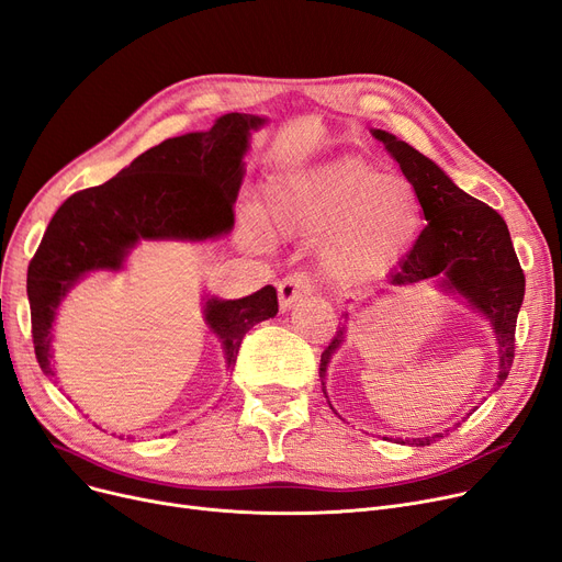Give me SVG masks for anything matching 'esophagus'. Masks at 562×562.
<instances>
[{
  "instance_id": "1",
  "label": "esophagus",
  "mask_w": 562,
  "mask_h": 562,
  "mask_svg": "<svg viewBox=\"0 0 562 562\" xmlns=\"http://www.w3.org/2000/svg\"><path fill=\"white\" fill-rule=\"evenodd\" d=\"M314 291V284L307 276L303 273H294L286 276L280 284H278V301H280V310L286 312L291 305H294L299 299L310 296Z\"/></svg>"
}]
</instances>
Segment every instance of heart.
I'll list each match as a JSON object with an SVG mask.
<instances>
[{
  "instance_id": "1",
  "label": "heart",
  "mask_w": 562,
  "mask_h": 562,
  "mask_svg": "<svg viewBox=\"0 0 562 562\" xmlns=\"http://www.w3.org/2000/svg\"><path fill=\"white\" fill-rule=\"evenodd\" d=\"M423 229L418 190L400 175L358 156L286 169L273 177L246 236L261 246L271 236L319 238L324 276L339 286L368 284L411 250Z\"/></svg>"
}]
</instances>
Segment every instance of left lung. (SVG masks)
Returning a JSON list of instances; mask_svg holds the SVG:
<instances>
[{"label": "left lung", "mask_w": 562, "mask_h": 562, "mask_svg": "<svg viewBox=\"0 0 562 562\" xmlns=\"http://www.w3.org/2000/svg\"><path fill=\"white\" fill-rule=\"evenodd\" d=\"M372 135L383 142L385 151L400 162L402 175L418 190L427 221L416 246L411 248L406 259H402L397 271L390 276V284L408 286L438 274V286L480 312L492 324L496 335L498 376L494 390H498L509 374L512 360H515V328L526 291V278L515 246H512L507 225L492 206L454 186L441 167L413 149L411 144L381 128H372ZM345 319H349V314H345ZM345 339L347 324H341L322 353L319 379L326 400L328 364L333 353L345 345ZM335 416H339L337 411ZM459 425L461 423H454V427ZM450 429H446V434ZM443 434L438 431L423 438H395V441L418 448L434 443Z\"/></svg>", "instance_id": "8db88e82"}]
</instances>
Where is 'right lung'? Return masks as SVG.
Here are the masks:
<instances>
[{
	"label": "right lung",
	"mask_w": 562,
	"mask_h": 562,
	"mask_svg": "<svg viewBox=\"0 0 562 562\" xmlns=\"http://www.w3.org/2000/svg\"><path fill=\"white\" fill-rule=\"evenodd\" d=\"M263 116L232 112L209 131L165 139L103 186L80 190L57 209L30 261L27 296L34 351L55 376L53 326L68 291L93 271H121L139 240H215L234 229L252 131ZM278 314L276 286L236 301L204 299V322L234 370L246 333Z\"/></svg>",
	"instance_id": "right-lung-1"
}]
</instances>
